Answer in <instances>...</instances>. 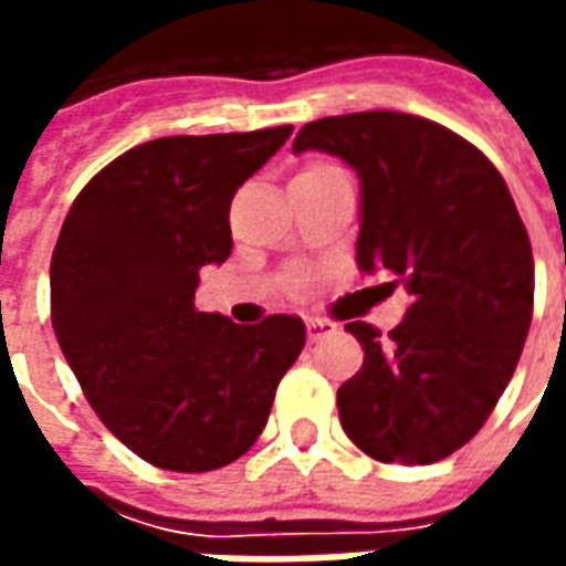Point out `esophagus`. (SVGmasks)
<instances>
[{
	"label": "esophagus",
	"instance_id": "1",
	"mask_svg": "<svg viewBox=\"0 0 566 566\" xmlns=\"http://www.w3.org/2000/svg\"><path fill=\"white\" fill-rule=\"evenodd\" d=\"M306 327H308V339H312V343H318V339H324V336L336 333V324L324 318H308Z\"/></svg>",
	"mask_w": 566,
	"mask_h": 566
}]
</instances>
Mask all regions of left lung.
Wrapping results in <instances>:
<instances>
[{
    "label": "left lung",
    "mask_w": 566,
    "mask_h": 566,
    "mask_svg": "<svg viewBox=\"0 0 566 566\" xmlns=\"http://www.w3.org/2000/svg\"><path fill=\"white\" fill-rule=\"evenodd\" d=\"M303 150L355 169L357 266L412 296L388 336L345 324L364 367L336 394L343 430L381 463L442 461L485 424L531 331L534 254L510 187L458 133L400 112L312 120Z\"/></svg>",
    "instance_id": "obj_1"
}]
</instances>
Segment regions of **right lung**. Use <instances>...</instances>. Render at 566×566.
Segmentation results:
<instances>
[{
    "label": "right lung",
    "instance_id": "add662e5",
    "mask_svg": "<svg viewBox=\"0 0 566 566\" xmlns=\"http://www.w3.org/2000/svg\"><path fill=\"white\" fill-rule=\"evenodd\" d=\"M294 127L163 136L120 154L72 202L51 258L56 343L87 403L142 461L209 473L266 427L306 324H233L193 306L233 251L230 202Z\"/></svg>",
    "mask_w": 566,
    "mask_h": 566
}]
</instances>
